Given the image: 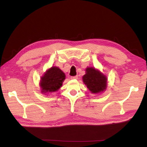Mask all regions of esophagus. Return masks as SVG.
<instances>
[{"mask_svg": "<svg viewBox=\"0 0 147 147\" xmlns=\"http://www.w3.org/2000/svg\"><path fill=\"white\" fill-rule=\"evenodd\" d=\"M71 79H78V76H71Z\"/></svg>", "mask_w": 147, "mask_h": 147, "instance_id": "obj_1", "label": "esophagus"}]
</instances>
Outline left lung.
Here are the masks:
<instances>
[{"label": "left lung", "instance_id": "left-lung-1", "mask_svg": "<svg viewBox=\"0 0 147 147\" xmlns=\"http://www.w3.org/2000/svg\"><path fill=\"white\" fill-rule=\"evenodd\" d=\"M82 80L93 94L102 93L106 90L108 86V78L106 76L98 69L93 67H88L86 69V74L82 77Z\"/></svg>", "mask_w": 147, "mask_h": 147}]
</instances>
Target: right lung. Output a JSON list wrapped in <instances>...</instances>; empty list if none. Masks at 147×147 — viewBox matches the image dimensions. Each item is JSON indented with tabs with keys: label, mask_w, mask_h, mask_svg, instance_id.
Listing matches in <instances>:
<instances>
[{
	"label": "right lung",
	"mask_w": 147,
	"mask_h": 147,
	"mask_svg": "<svg viewBox=\"0 0 147 147\" xmlns=\"http://www.w3.org/2000/svg\"><path fill=\"white\" fill-rule=\"evenodd\" d=\"M65 74L58 67H52L41 77L39 86L43 94H49L58 91L63 85Z\"/></svg>",
	"instance_id": "add662e5"
}]
</instances>
